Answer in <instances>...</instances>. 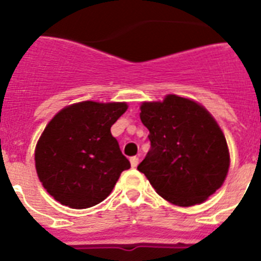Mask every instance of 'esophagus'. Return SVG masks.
Segmentation results:
<instances>
[{
  "mask_svg": "<svg viewBox=\"0 0 261 261\" xmlns=\"http://www.w3.org/2000/svg\"><path fill=\"white\" fill-rule=\"evenodd\" d=\"M130 166H132L133 168L137 167V166H138V156H132V158H130Z\"/></svg>",
  "mask_w": 261,
  "mask_h": 261,
  "instance_id": "1",
  "label": "esophagus"
}]
</instances>
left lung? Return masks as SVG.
Wrapping results in <instances>:
<instances>
[{
  "mask_svg": "<svg viewBox=\"0 0 261 261\" xmlns=\"http://www.w3.org/2000/svg\"><path fill=\"white\" fill-rule=\"evenodd\" d=\"M140 117L149 129L150 150L137 170L159 196L192 206L221 188L229 171V147L201 105L170 94L163 102L142 103Z\"/></svg>",
  "mask_w": 261,
  "mask_h": 261,
  "instance_id": "obj_1",
  "label": "left lung"
}]
</instances>
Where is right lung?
I'll use <instances>...</instances> for the list:
<instances>
[{"label": "right lung", "instance_id": "add662e5", "mask_svg": "<svg viewBox=\"0 0 261 261\" xmlns=\"http://www.w3.org/2000/svg\"><path fill=\"white\" fill-rule=\"evenodd\" d=\"M126 103L86 100L61 110L39 138L35 167L41 184L56 201L73 209L102 202L120 174L130 167L111 135Z\"/></svg>", "mask_w": 261, "mask_h": 261}]
</instances>
